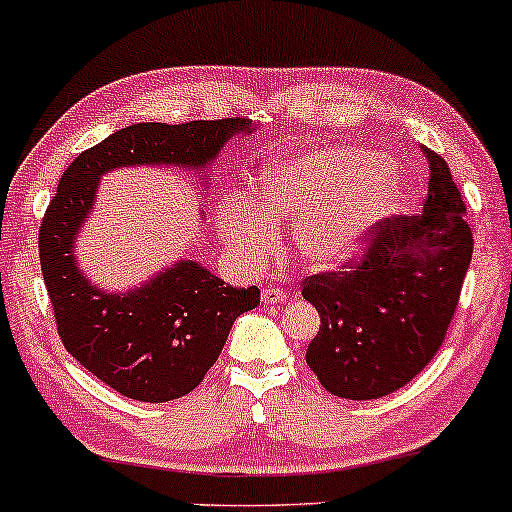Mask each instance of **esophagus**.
<instances>
[{"mask_svg":"<svg viewBox=\"0 0 512 512\" xmlns=\"http://www.w3.org/2000/svg\"><path fill=\"white\" fill-rule=\"evenodd\" d=\"M261 299H263V304H285V301L289 299V294H287V289L268 285V287H263Z\"/></svg>","mask_w":512,"mask_h":512,"instance_id":"obj_1","label":"esophagus"}]
</instances>
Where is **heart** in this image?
Returning a JSON list of instances; mask_svg holds the SVG:
<instances>
[{"instance_id":"b5f03b06","label":"heart","mask_w":512,"mask_h":512,"mask_svg":"<svg viewBox=\"0 0 512 512\" xmlns=\"http://www.w3.org/2000/svg\"><path fill=\"white\" fill-rule=\"evenodd\" d=\"M256 206L225 199L216 208L220 235L242 256L261 258L275 246V225L294 227L308 266L332 268L356 258L406 201V182L382 151L330 144L292 159L263 163Z\"/></svg>"}]
</instances>
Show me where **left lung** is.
I'll list each match as a JSON object with an SVG mask.
<instances>
[{
  "mask_svg": "<svg viewBox=\"0 0 512 512\" xmlns=\"http://www.w3.org/2000/svg\"><path fill=\"white\" fill-rule=\"evenodd\" d=\"M422 154L430 163L422 213L389 218L363 261L311 275L301 289L320 315L306 363L342 399H380L408 384L456 313L475 242L446 161L427 147Z\"/></svg>",
  "mask_w": 512,
  "mask_h": 512,
  "instance_id": "8db88e82",
  "label": "left lung"
}]
</instances>
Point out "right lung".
I'll return each instance as SVG.
<instances>
[{"instance_id": "obj_1", "label": "right lung", "mask_w": 512, "mask_h": 512, "mask_svg": "<svg viewBox=\"0 0 512 512\" xmlns=\"http://www.w3.org/2000/svg\"><path fill=\"white\" fill-rule=\"evenodd\" d=\"M249 118L182 125L137 123L82 151L61 175L40 225V263L66 351L118 394L180 399L204 380L239 315L261 304L258 287H232L194 258H180L128 292H106L78 266V235L92 216L99 178L118 168L208 166ZM208 182H204L206 189Z\"/></svg>"}]
</instances>
